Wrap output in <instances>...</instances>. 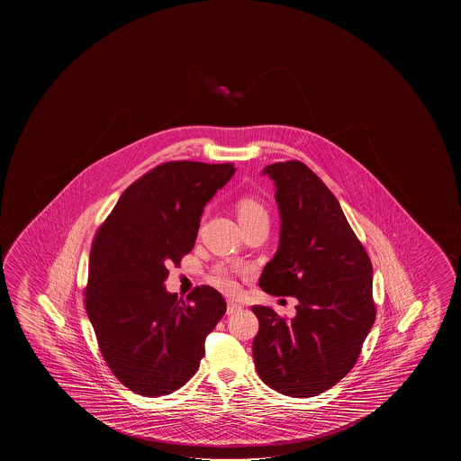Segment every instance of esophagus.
Returning a JSON list of instances; mask_svg holds the SVG:
<instances>
[{"instance_id":"esophagus-1","label":"esophagus","mask_w":461,"mask_h":461,"mask_svg":"<svg viewBox=\"0 0 461 461\" xmlns=\"http://www.w3.org/2000/svg\"><path fill=\"white\" fill-rule=\"evenodd\" d=\"M241 303H233V301H228L227 303V313L228 315H233V313H238L240 310H241Z\"/></svg>"}]
</instances>
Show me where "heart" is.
<instances>
[{
	"mask_svg": "<svg viewBox=\"0 0 461 461\" xmlns=\"http://www.w3.org/2000/svg\"><path fill=\"white\" fill-rule=\"evenodd\" d=\"M238 217H240V221L244 223V221H250V220H256L258 217H268V215H267L264 205L257 203L256 199L246 197V199L240 201V204H238ZM211 281L215 286L227 291V293L236 291V281H234L233 275L223 267L213 270Z\"/></svg>",
	"mask_w": 461,
	"mask_h": 461,
	"instance_id": "heart-1",
	"label": "heart"
}]
</instances>
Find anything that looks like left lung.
Here are the masks:
<instances>
[{
    "label": "left lung",
    "instance_id": "left-lung-1",
    "mask_svg": "<svg viewBox=\"0 0 461 461\" xmlns=\"http://www.w3.org/2000/svg\"><path fill=\"white\" fill-rule=\"evenodd\" d=\"M279 212V244L258 286L294 295L295 317L254 305L252 344L265 384L291 397H313L339 383L362 350L376 318L373 267L338 199L299 160L265 167Z\"/></svg>",
    "mask_w": 461,
    "mask_h": 461
}]
</instances>
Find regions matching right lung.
Wrapping results in <instances>:
<instances>
[{"mask_svg":"<svg viewBox=\"0 0 461 461\" xmlns=\"http://www.w3.org/2000/svg\"><path fill=\"white\" fill-rule=\"evenodd\" d=\"M234 172L191 160L156 167L122 193L96 233L86 313L107 366L133 393L158 397L186 384L227 312L213 287L197 286L183 303L164 281L168 264L194 248L205 204Z\"/></svg>","mask_w":461,"mask_h":461,"instance_id":"1","label":"right lung"}]
</instances>
